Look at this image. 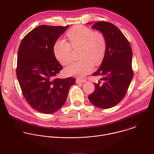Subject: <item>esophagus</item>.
Returning a JSON list of instances; mask_svg holds the SVG:
<instances>
[{
    "label": "esophagus",
    "instance_id": "obj_1",
    "mask_svg": "<svg viewBox=\"0 0 154 154\" xmlns=\"http://www.w3.org/2000/svg\"><path fill=\"white\" fill-rule=\"evenodd\" d=\"M86 80L85 79H77L76 80V83H84L85 82Z\"/></svg>",
    "mask_w": 154,
    "mask_h": 154
}]
</instances>
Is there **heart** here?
<instances>
[{"label":"heart","mask_w":154,"mask_h":154,"mask_svg":"<svg viewBox=\"0 0 154 154\" xmlns=\"http://www.w3.org/2000/svg\"><path fill=\"white\" fill-rule=\"evenodd\" d=\"M69 43L64 40H58L54 48L57 59L63 65H68L72 61V48L80 47L79 61L71 64L66 69L69 75L83 77L89 74L94 64L99 65L103 61L106 52V41L103 34L83 26L72 28L66 34Z\"/></svg>","instance_id":"1"}]
</instances>
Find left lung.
<instances>
[{
	"mask_svg": "<svg viewBox=\"0 0 154 154\" xmlns=\"http://www.w3.org/2000/svg\"><path fill=\"white\" fill-rule=\"evenodd\" d=\"M92 28L103 35L106 52L99 69L93 74L94 76H102L100 80L103 83H94V91L88 99L96 106L107 109L119 103L127 93L134 76L132 51L127 39L114 24L99 21Z\"/></svg>",
	"mask_w": 154,
	"mask_h": 154,
	"instance_id": "left-lung-1",
	"label": "left lung"
}]
</instances>
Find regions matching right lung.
<instances>
[{"mask_svg": "<svg viewBox=\"0 0 154 154\" xmlns=\"http://www.w3.org/2000/svg\"><path fill=\"white\" fill-rule=\"evenodd\" d=\"M67 26H39L22 40L17 53L16 75L28 103L39 112L51 114L66 100L75 79H58L63 69L54 47Z\"/></svg>", "mask_w": 154, "mask_h": 154, "instance_id": "1", "label": "right lung"}]
</instances>
